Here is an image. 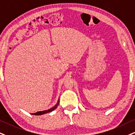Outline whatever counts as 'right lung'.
Instances as JSON below:
<instances>
[{"instance_id":"obj_1","label":"right lung","mask_w":135,"mask_h":135,"mask_svg":"<svg viewBox=\"0 0 135 135\" xmlns=\"http://www.w3.org/2000/svg\"><path fill=\"white\" fill-rule=\"evenodd\" d=\"M59 100H58L57 104H56V105H55L54 107H52V108H50V109H48V110H45V111H38V112L36 113H32V114H34V115H42V114H44L47 113L51 112V111H54V109L57 107V106L59 105Z\"/></svg>"}]
</instances>
